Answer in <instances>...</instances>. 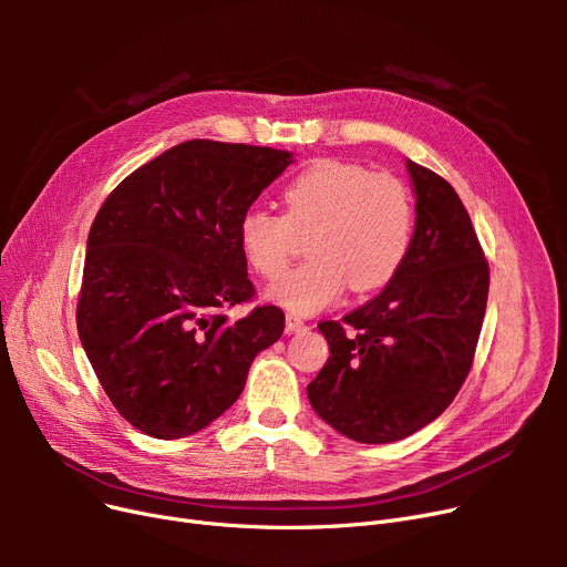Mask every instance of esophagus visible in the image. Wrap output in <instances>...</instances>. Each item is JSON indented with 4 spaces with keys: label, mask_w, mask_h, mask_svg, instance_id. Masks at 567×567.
I'll return each mask as SVG.
<instances>
[{
    "label": "esophagus",
    "mask_w": 567,
    "mask_h": 567,
    "mask_svg": "<svg viewBox=\"0 0 567 567\" xmlns=\"http://www.w3.org/2000/svg\"><path fill=\"white\" fill-rule=\"evenodd\" d=\"M303 329H306V321H303L299 315L289 312V315H287V331H289V333H296V331H303Z\"/></svg>",
    "instance_id": "34e87169"
}]
</instances>
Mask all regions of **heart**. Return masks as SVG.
I'll return each mask as SVG.
<instances>
[{"label": "heart", "mask_w": 567, "mask_h": 567, "mask_svg": "<svg viewBox=\"0 0 567 567\" xmlns=\"http://www.w3.org/2000/svg\"><path fill=\"white\" fill-rule=\"evenodd\" d=\"M285 214L248 208L236 236L246 261L261 278H277L308 235L311 259L268 287L278 306L312 315L353 291L383 287L409 252L415 208L404 182L344 161H317L282 190Z\"/></svg>", "instance_id": "heart-1"}]
</instances>
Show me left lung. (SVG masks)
Masks as SVG:
<instances>
[{
  "mask_svg": "<svg viewBox=\"0 0 567 567\" xmlns=\"http://www.w3.org/2000/svg\"><path fill=\"white\" fill-rule=\"evenodd\" d=\"M415 229L400 271L342 321H319L331 355L308 385L321 421L361 443H391L449 409L478 347L489 264L455 188L406 161Z\"/></svg>",
  "mask_w": 567,
  "mask_h": 567,
  "instance_id": "obj_1",
  "label": "left lung"
}]
</instances>
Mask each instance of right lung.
I'll list each match as a JSON object with an SVG mask.
<instances>
[{
    "label": "right lung",
    "instance_id": "obj_1",
    "mask_svg": "<svg viewBox=\"0 0 567 567\" xmlns=\"http://www.w3.org/2000/svg\"><path fill=\"white\" fill-rule=\"evenodd\" d=\"M289 163L271 146L188 140L128 174L99 208L78 333L110 402L140 432L204 430L282 336L276 306L236 321L227 310L255 296L238 218Z\"/></svg>",
    "mask_w": 567,
    "mask_h": 567
}]
</instances>
